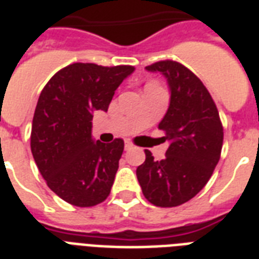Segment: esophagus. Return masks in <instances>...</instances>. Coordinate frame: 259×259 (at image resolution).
I'll return each instance as SVG.
<instances>
[{
  "instance_id": "obj_1",
  "label": "esophagus",
  "mask_w": 259,
  "mask_h": 259,
  "mask_svg": "<svg viewBox=\"0 0 259 259\" xmlns=\"http://www.w3.org/2000/svg\"><path fill=\"white\" fill-rule=\"evenodd\" d=\"M130 149H133V144L130 141H126L125 142V150H130Z\"/></svg>"
}]
</instances>
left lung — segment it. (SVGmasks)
<instances>
[{"instance_id":"left-lung-1","label":"left lung","mask_w":259,"mask_h":259,"mask_svg":"<svg viewBox=\"0 0 259 259\" xmlns=\"http://www.w3.org/2000/svg\"><path fill=\"white\" fill-rule=\"evenodd\" d=\"M165 75L170 103L158 129L169 146L164 160L156 161L145 150L137 179L146 200L157 207L187 203L208 183L223 145V125L211 94L192 71L175 60L146 67Z\"/></svg>"}]
</instances>
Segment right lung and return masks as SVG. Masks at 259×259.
Returning a JSON list of instances; mask_svg holds the SVG:
<instances>
[{
  "label": "right lung",
  "mask_w": 259,
  "mask_h": 259,
  "mask_svg": "<svg viewBox=\"0 0 259 259\" xmlns=\"http://www.w3.org/2000/svg\"><path fill=\"white\" fill-rule=\"evenodd\" d=\"M133 66L74 63L48 80L34 110L30 150L47 185L76 207L105 201L123 153V140L94 142L93 117L107 111L115 90Z\"/></svg>",
  "instance_id": "add662e5"
}]
</instances>
